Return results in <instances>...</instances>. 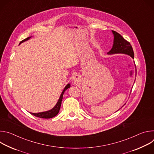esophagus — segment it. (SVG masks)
I'll return each mask as SVG.
<instances>
[{"mask_svg": "<svg viewBox=\"0 0 154 154\" xmlns=\"http://www.w3.org/2000/svg\"><path fill=\"white\" fill-rule=\"evenodd\" d=\"M78 77H79V76H78L77 75H74V77H73V80H75L77 79H78Z\"/></svg>", "mask_w": 154, "mask_h": 154, "instance_id": "1", "label": "esophagus"}]
</instances>
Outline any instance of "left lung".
I'll return each mask as SVG.
<instances>
[{
	"label": "left lung",
	"mask_w": 154,
	"mask_h": 154,
	"mask_svg": "<svg viewBox=\"0 0 154 154\" xmlns=\"http://www.w3.org/2000/svg\"><path fill=\"white\" fill-rule=\"evenodd\" d=\"M114 35V42L113 48L108 54H125L134 58V53L133 48L130 43L125 40L119 33L112 30Z\"/></svg>",
	"instance_id": "1"
}]
</instances>
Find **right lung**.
Returning <instances> with one entry per match:
<instances>
[{"mask_svg": "<svg viewBox=\"0 0 154 154\" xmlns=\"http://www.w3.org/2000/svg\"><path fill=\"white\" fill-rule=\"evenodd\" d=\"M30 38V37H28L26 39H24V40L21 41L20 42V44L23 42L28 39H29ZM69 88H70V84H68L66 86H65L64 90L63 91L60 97V99L59 100H58L56 105L51 109H50V110L49 111H47V112H41V113H30L32 115H33V116H36V117H38V118H45V119H49V118H52L54 116H55L60 111V106H61V101H62V99H63V95L64 94V93L65 92V91L67 89H68Z\"/></svg>", "mask_w": 154, "mask_h": 154, "instance_id": "add662e5", "label": "right lung"}]
</instances>
